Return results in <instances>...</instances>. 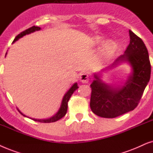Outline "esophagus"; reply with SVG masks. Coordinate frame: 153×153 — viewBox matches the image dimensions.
Masks as SVG:
<instances>
[{
    "label": "esophagus",
    "instance_id": "1",
    "mask_svg": "<svg viewBox=\"0 0 153 153\" xmlns=\"http://www.w3.org/2000/svg\"><path fill=\"white\" fill-rule=\"evenodd\" d=\"M80 82H82V83H87L89 80V75L86 73H82V74L80 75Z\"/></svg>",
    "mask_w": 153,
    "mask_h": 153
}]
</instances>
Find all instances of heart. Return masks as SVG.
<instances>
[{"label":"heart","instance_id":"1","mask_svg":"<svg viewBox=\"0 0 153 153\" xmlns=\"http://www.w3.org/2000/svg\"><path fill=\"white\" fill-rule=\"evenodd\" d=\"M97 41L99 42V39H97ZM115 48V46L113 44L110 43V44L106 46V48H105V52H112V51H113Z\"/></svg>","mask_w":153,"mask_h":153}]
</instances>
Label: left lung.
I'll return each instance as SVG.
<instances>
[{
	"label": "left lung",
	"instance_id": "1",
	"mask_svg": "<svg viewBox=\"0 0 153 153\" xmlns=\"http://www.w3.org/2000/svg\"><path fill=\"white\" fill-rule=\"evenodd\" d=\"M130 42L125 54L116 59L111 65L113 68L121 62H128L131 73L124 85L111 86L94 74L90 85L91 94L90 108L101 117L114 118L129 112L137 106L150 78L151 66L147 48L143 40L129 30Z\"/></svg>",
	"mask_w": 153,
	"mask_h": 153
}]
</instances>
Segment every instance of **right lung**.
Wrapping results in <instances>:
<instances>
[{
	"instance_id": "add662e5",
	"label": "right lung",
	"mask_w": 153,
	"mask_h": 153,
	"mask_svg": "<svg viewBox=\"0 0 153 153\" xmlns=\"http://www.w3.org/2000/svg\"><path fill=\"white\" fill-rule=\"evenodd\" d=\"M40 30V28L38 27V26H32V27H30L29 28H28V29L24 30L23 32L20 33L19 35L16 36V38H15V40H14L13 42L17 41V40H19V38H22L23 36H26V34H30L33 32L36 31V30ZM6 54H7V52H6ZM6 54H5V56H6ZM78 88V84H77V82L73 85V86L68 89V91H67L66 94H65L64 97H63L62 103H61V106L59 108V111H57V113H56L54 115H53L52 117L48 118V119H45V120L33 119V118H30V119H32L33 120H34V121L39 122V123H54V122L57 121V120H60L61 118L64 117L65 115L66 114L67 109H68V102L69 99H70V98L71 96H72L73 92H74V91L76 90ZM17 110L19 111V113H21L22 115H24V117H26L25 115H24L23 113H21V112L19 111V109H17Z\"/></svg>"
}]
</instances>
